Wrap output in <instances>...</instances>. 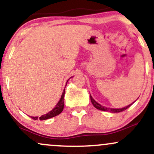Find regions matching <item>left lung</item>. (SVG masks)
I'll list each match as a JSON object with an SVG mask.
<instances>
[{"instance_id": "8db88e82", "label": "left lung", "mask_w": 154, "mask_h": 154, "mask_svg": "<svg viewBox=\"0 0 154 154\" xmlns=\"http://www.w3.org/2000/svg\"><path fill=\"white\" fill-rule=\"evenodd\" d=\"M91 102L92 103H93V105L94 106L95 108H96L97 109H99L100 111H110L111 113H119V112H122V111L126 110V109H128L129 107L131 106L132 105V104H130V105L127 106L126 107H124V108H121V109H111V108H107V107H105L103 106H101L100 104H99L98 103H97L95 100L93 99V97L91 95Z\"/></svg>"}]
</instances>
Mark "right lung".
<instances>
[{"instance_id":"add662e5","label":"right lung","mask_w":154,"mask_h":154,"mask_svg":"<svg viewBox=\"0 0 154 154\" xmlns=\"http://www.w3.org/2000/svg\"><path fill=\"white\" fill-rule=\"evenodd\" d=\"M67 82H68V81H67ZM64 95H65V89L63 90V93L62 95H61V98H60L59 101L58 102L57 104H56V106H55L51 111H49L48 113L44 114V115H42L41 116H40V117H38V116H30V117L32 119L35 120H38V119L45 120V119H50V118L54 117V116L59 115V114H60L61 112H62L63 109V105H64V100H63V97H64Z\"/></svg>"}]
</instances>
